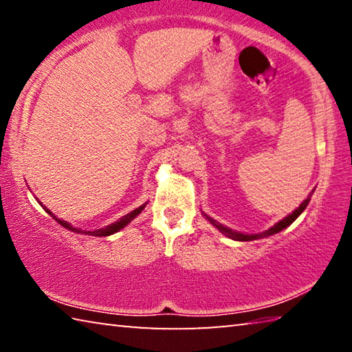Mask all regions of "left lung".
I'll return each instance as SVG.
<instances>
[{"label": "left lung", "mask_w": 352, "mask_h": 352, "mask_svg": "<svg viewBox=\"0 0 352 352\" xmlns=\"http://www.w3.org/2000/svg\"><path fill=\"white\" fill-rule=\"evenodd\" d=\"M309 200H311V195H309V197H307L305 201H302V204H301L300 206H298L294 212L289 214L287 217H284L283 220H279V222H278L276 225H273L272 228H269L267 231H264V233H259V234H243V233H241V231H234V230L228 228V226L219 223L217 220L211 219L210 216H206V214H205V217H206L208 220H210L211 225L216 226V228L220 231V233L225 234L226 237H230V239H233V241H242V242L256 241V239H262V237L276 234V233H279V231H283L284 228H287V226H289L290 223H294L295 219H296L298 216H300V214H301L302 211L306 210V206L309 205Z\"/></svg>", "instance_id": "1"}]
</instances>
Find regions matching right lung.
Wrapping results in <instances>:
<instances>
[{
  "instance_id": "right-lung-1",
  "label": "right lung",
  "mask_w": 352,
  "mask_h": 352,
  "mask_svg": "<svg viewBox=\"0 0 352 352\" xmlns=\"http://www.w3.org/2000/svg\"><path fill=\"white\" fill-rule=\"evenodd\" d=\"M41 205V204H40ZM43 206V205H41ZM146 208V204L144 205H141L140 208H136V210H133L132 212H129V214H126V216L124 217H121L119 220H116L115 223H111V225H107V226H104V228H99V230H94V231H82V230H79V228H74V226H71L68 222H65V220H62V219H57L54 214H52L50 210H47V208H45L43 206V210L50 214V216H52L54 217L56 220H57V223H60L62 226H65V228L67 230H71V231H74V233H83V234H88V236H99V237H102V236H110V234H115V233H118L119 230H122L124 226L126 225H129L130 222H132V220L138 216V214L144 210Z\"/></svg>"
}]
</instances>
